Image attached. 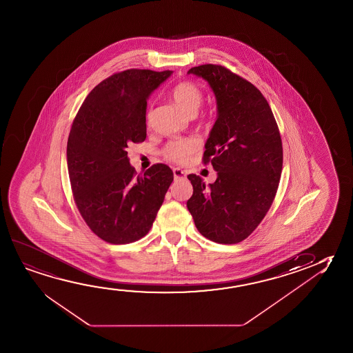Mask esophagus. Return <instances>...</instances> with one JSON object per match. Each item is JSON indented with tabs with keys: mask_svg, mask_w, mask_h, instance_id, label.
I'll list each match as a JSON object with an SVG mask.
<instances>
[{
	"mask_svg": "<svg viewBox=\"0 0 353 353\" xmlns=\"http://www.w3.org/2000/svg\"><path fill=\"white\" fill-rule=\"evenodd\" d=\"M174 179H185V171H182V170H181V168H174Z\"/></svg>",
	"mask_w": 353,
	"mask_h": 353,
	"instance_id": "obj_1",
	"label": "esophagus"
}]
</instances>
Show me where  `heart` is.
I'll return each instance as SVG.
<instances>
[{
  "mask_svg": "<svg viewBox=\"0 0 353 353\" xmlns=\"http://www.w3.org/2000/svg\"><path fill=\"white\" fill-rule=\"evenodd\" d=\"M171 98L174 103L188 116H194L203 103V92L201 88L193 81H179L171 89ZM150 119V112L147 116ZM196 141L193 139L170 141L163 148V155L174 163H183L188 160L190 155L196 152Z\"/></svg>",
  "mask_w": 353,
  "mask_h": 353,
  "instance_id": "1",
  "label": "heart"
}]
</instances>
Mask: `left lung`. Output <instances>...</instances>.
I'll use <instances>...</instances> for the list:
<instances>
[{"instance_id": "left-lung-1", "label": "left lung", "mask_w": 353, "mask_h": 353, "mask_svg": "<svg viewBox=\"0 0 353 353\" xmlns=\"http://www.w3.org/2000/svg\"><path fill=\"white\" fill-rule=\"evenodd\" d=\"M188 73L205 79L215 94L217 119L205 143L204 163L217 179L209 187L188 174L187 201L198 231L212 242L239 243L264 219L281 177L282 141L272 109L261 90L220 65Z\"/></svg>"}]
</instances>
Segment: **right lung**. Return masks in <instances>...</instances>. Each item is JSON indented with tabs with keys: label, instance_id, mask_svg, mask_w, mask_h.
I'll return each instance as SVG.
<instances>
[{
	"label": "right lung",
	"instance_id": "1",
	"mask_svg": "<svg viewBox=\"0 0 353 353\" xmlns=\"http://www.w3.org/2000/svg\"><path fill=\"white\" fill-rule=\"evenodd\" d=\"M172 71L127 70L99 83L72 123L67 165L73 198L89 228L105 242L132 243L149 232L174 181L165 163L137 174L130 143L147 138V100Z\"/></svg>",
	"mask_w": 353,
	"mask_h": 353
}]
</instances>
